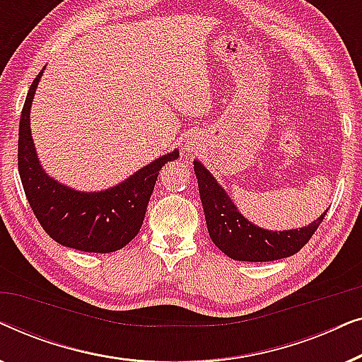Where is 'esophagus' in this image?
<instances>
[{"mask_svg":"<svg viewBox=\"0 0 362 362\" xmlns=\"http://www.w3.org/2000/svg\"><path fill=\"white\" fill-rule=\"evenodd\" d=\"M187 150H189V153H191V151H192V148H187Z\"/></svg>","mask_w":362,"mask_h":362,"instance_id":"34e87169","label":"esophagus"}]
</instances>
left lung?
I'll use <instances>...</instances> for the list:
<instances>
[{"label": "left lung", "instance_id": "1", "mask_svg": "<svg viewBox=\"0 0 362 362\" xmlns=\"http://www.w3.org/2000/svg\"><path fill=\"white\" fill-rule=\"evenodd\" d=\"M202 209L212 242L227 257L240 262H272L290 257L311 239L323 222L326 209L311 224L290 230H267L252 224L237 211V206L211 171L194 160Z\"/></svg>", "mask_w": 362, "mask_h": 362}]
</instances>
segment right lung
Listing matches in <instances>:
<instances>
[{
    "label": "right lung",
    "instance_id": "1",
    "mask_svg": "<svg viewBox=\"0 0 362 362\" xmlns=\"http://www.w3.org/2000/svg\"><path fill=\"white\" fill-rule=\"evenodd\" d=\"M46 66L29 87L19 120L18 170L28 202L42 229L69 249L108 254L125 247L140 230L160 170L177 160L166 153L103 191H77L44 171L31 136V107Z\"/></svg>",
    "mask_w": 362,
    "mask_h": 362
}]
</instances>
